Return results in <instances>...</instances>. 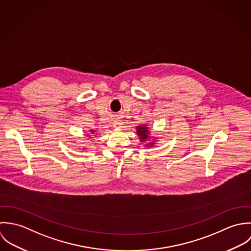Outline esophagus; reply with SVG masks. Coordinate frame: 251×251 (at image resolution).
Here are the masks:
<instances>
[{
  "mask_svg": "<svg viewBox=\"0 0 251 251\" xmlns=\"http://www.w3.org/2000/svg\"><path fill=\"white\" fill-rule=\"evenodd\" d=\"M113 126H114L115 128H120V127H121V121H119V120H116V121H114V123H113Z\"/></svg>",
  "mask_w": 251,
  "mask_h": 251,
  "instance_id": "1",
  "label": "esophagus"
}]
</instances>
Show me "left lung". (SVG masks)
Returning <instances> with one entry per match:
<instances>
[{"instance_id":"obj_1","label":"left lung","mask_w":251,"mask_h":251,"mask_svg":"<svg viewBox=\"0 0 251 251\" xmlns=\"http://www.w3.org/2000/svg\"><path fill=\"white\" fill-rule=\"evenodd\" d=\"M137 133L141 139V142H145L149 139V127H146L145 125L143 126H138L137 127ZM153 145V143H151V146ZM151 146H148V147H151Z\"/></svg>"}]
</instances>
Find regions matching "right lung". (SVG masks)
Listing matches in <instances>:
<instances>
[{
    "label": "right lung",
    "mask_w": 251,
    "mask_h": 251,
    "mask_svg": "<svg viewBox=\"0 0 251 251\" xmlns=\"http://www.w3.org/2000/svg\"><path fill=\"white\" fill-rule=\"evenodd\" d=\"M93 133H94V131H93Z\"/></svg>",
    "instance_id": "obj_1"
}]
</instances>
